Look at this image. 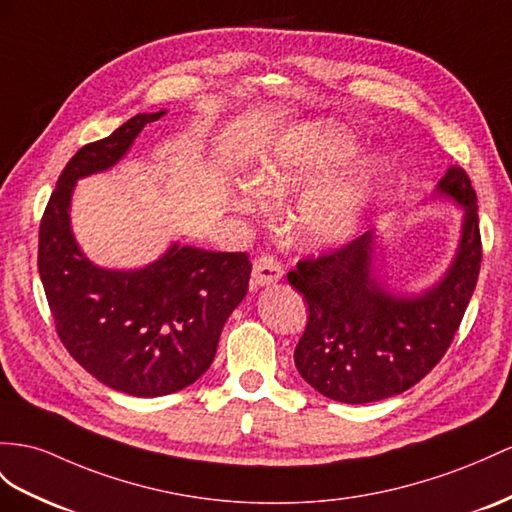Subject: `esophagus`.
<instances>
[{
	"mask_svg": "<svg viewBox=\"0 0 512 512\" xmlns=\"http://www.w3.org/2000/svg\"><path fill=\"white\" fill-rule=\"evenodd\" d=\"M283 277V266L277 257L259 255L253 261V283L255 285H272Z\"/></svg>",
	"mask_w": 512,
	"mask_h": 512,
	"instance_id": "1",
	"label": "esophagus"
}]
</instances>
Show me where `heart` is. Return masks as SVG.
<instances>
[{
    "label": "heart",
    "mask_w": 512,
    "mask_h": 512,
    "mask_svg": "<svg viewBox=\"0 0 512 512\" xmlns=\"http://www.w3.org/2000/svg\"><path fill=\"white\" fill-rule=\"evenodd\" d=\"M355 153V142L337 129H300L285 136L272 160L261 168L259 188L281 192L296 183H307L329 173ZM376 173L363 166L348 177L307 190L294 209L296 238L305 246L322 248L346 242L372 203ZM259 190L244 186L233 205L240 212L257 207Z\"/></svg>",
    "instance_id": "b5f03b06"
}]
</instances>
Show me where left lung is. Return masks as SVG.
<instances>
[{
  "label": "left lung",
  "instance_id": "1",
  "mask_svg": "<svg viewBox=\"0 0 512 512\" xmlns=\"http://www.w3.org/2000/svg\"><path fill=\"white\" fill-rule=\"evenodd\" d=\"M437 196L465 209L461 242L443 279L413 296L387 292L372 270L376 233L300 259L287 281L309 305V322L294 363L322 396L378 402L411 389L435 368L461 326L476 290L482 242L478 199L461 166H450Z\"/></svg>",
  "mask_w": 512,
  "mask_h": 512
}]
</instances>
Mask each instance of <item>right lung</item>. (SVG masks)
Here are the masks:
<instances>
[{
	"label": "right lung",
	"instance_id": "add662e5",
	"mask_svg": "<svg viewBox=\"0 0 512 512\" xmlns=\"http://www.w3.org/2000/svg\"><path fill=\"white\" fill-rule=\"evenodd\" d=\"M162 114H136L84 144L60 173L38 231V272L60 342L97 381L138 398L175 393L207 372L253 268L246 253L173 244L140 270H106L77 246L75 181L112 168Z\"/></svg>",
	"mask_w": 512,
	"mask_h": 512
}]
</instances>
